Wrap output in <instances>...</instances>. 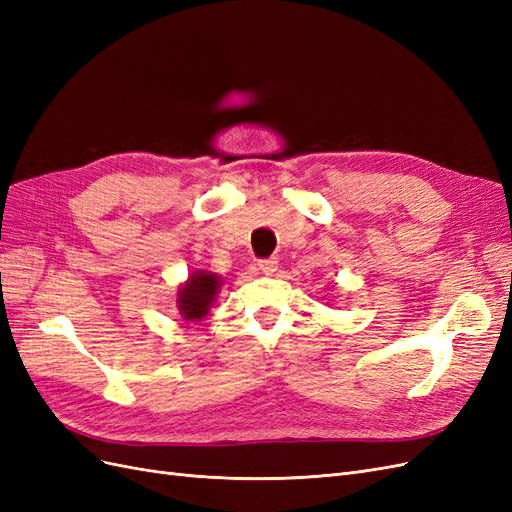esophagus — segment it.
Returning <instances> with one entry per match:
<instances>
[{
    "label": "esophagus",
    "mask_w": 512,
    "mask_h": 512,
    "mask_svg": "<svg viewBox=\"0 0 512 512\" xmlns=\"http://www.w3.org/2000/svg\"><path fill=\"white\" fill-rule=\"evenodd\" d=\"M258 269L265 273V275H271V273H275L277 271V258H265V260H260L258 262Z\"/></svg>",
    "instance_id": "1"
}]
</instances>
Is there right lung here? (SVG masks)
<instances>
[{
    "label": "right lung",
    "instance_id": "obj_1",
    "mask_svg": "<svg viewBox=\"0 0 512 512\" xmlns=\"http://www.w3.org/2000/svg\"><path fill=\"white\" fill-rule=\"evenodd\" d=\"M222 280L209 271H194L188 282H185L177 292V307L179 314L185 320H203L209 314V307L220 292Z\"/></svg>",
    "mask_w": 512,
    "mask_h": 512
}]
</instances>
